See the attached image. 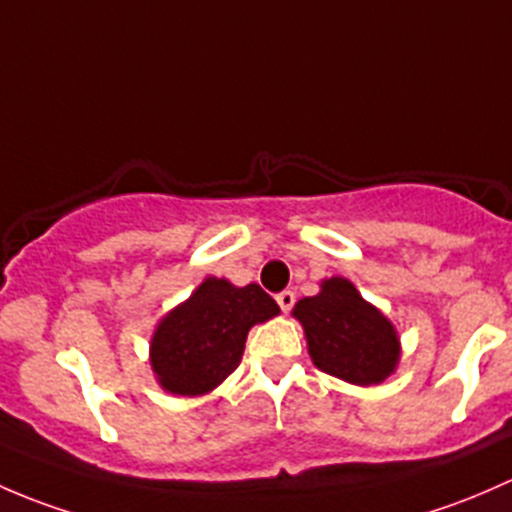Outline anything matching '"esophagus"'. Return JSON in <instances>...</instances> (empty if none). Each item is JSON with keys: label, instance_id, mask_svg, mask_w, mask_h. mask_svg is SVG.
<instances>
[{"label": "esophagus", "instance_id": "esophagus-1", "mask_svg": "<svg viewBox=\"0 0 512 512\" xmlns=\"http://www.w3.org/2000/svg\"><path fill=\"white\" fill-rule=\"evenodd\" d=\"M276 303L281 305L283 313H291V308L295 305V293L293 291H281L276 295Z\"/></svg>", "mask_w": 512, "mask_h": 512}]
</instances>
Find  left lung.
<instances>
[{
  "mask_svg": "<svg viewBox=\"0 0 512 512\" xmlns=\"http://www.w3.org/2000/svg\"><path fill=\"white\" fill-rule=\"evenodd\" d=\"M315 367L352 384H379L399 360L392 323L362 300L350 281L330 278L323 291L295 303Z\"/></svg>",
  "mask_w": 512,
  "mask_h": 512,
  "instance_id": "1",
  "label": "left lung"
}]
</instances>
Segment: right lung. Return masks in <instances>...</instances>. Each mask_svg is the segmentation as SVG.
Segmentation results:
<instances>
[{"instance_id":"obj_1","label":"right lung","mask_w":512,"mask_h":512,"mask_svg":"<svg viewBox=\"0 0 512 512\" xmlns=\"http://www.w3.org/2000/svg\"><path fill=\"white\" fill-rule=\"evenodd\" d=\"M273 315L276 300L258 283L236 288L224 278H207L157 328L152 370L172 394L209 392L239 367L249 330Z\"/></svg>"}]
</instances>
